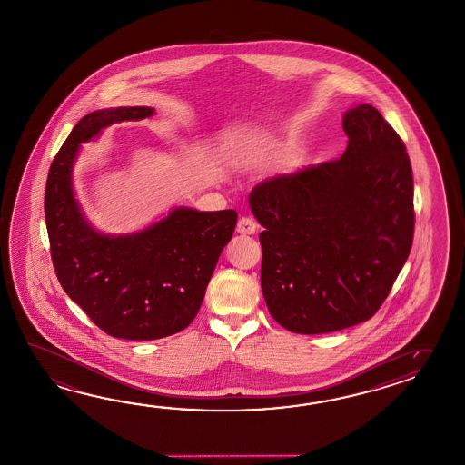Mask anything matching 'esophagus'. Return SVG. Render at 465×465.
I'll return each mask as SVG.
<instances>
[{
    "label": "esophagus",
    "mask_w": 465,
    "mask_h": 465,
    "mask_svg": "<svg viewBox=\"0 0 465 465\" xmlns=\"http://www.w3.org/2000/svg\"><path fill=\"white\" fill-rule=\"evenodd\" d=\"M258 229V223L252 219V217H241L238 223V232L242 236H248V234H254Z\"/></svg>",
    "instance_id": "obj_1"
}]
</instances>
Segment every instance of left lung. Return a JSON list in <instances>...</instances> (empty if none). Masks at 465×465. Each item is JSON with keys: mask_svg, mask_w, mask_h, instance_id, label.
<instances>
[{"mask_svg": "<svg viewBox=\"0 0 465 465\" xmlns=\"http://www.w3.org/2000/svg\"><path fill=\"white\" fill-rule=\"evenodd\" d=\"M340 159L266 179L249 194L264 231L261 290L271 316L300 335L363 323L387 300L413 242L405 143L377 108L343 117Z\"/></svg>", "mask_w": 465, "mask_h": 465, "instance_id": "obj_1", "label": "left lung"}]
</instances>
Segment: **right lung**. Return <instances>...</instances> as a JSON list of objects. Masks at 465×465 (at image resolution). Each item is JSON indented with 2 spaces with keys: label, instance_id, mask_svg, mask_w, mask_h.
I'll return each instance as SVG.
<instances>
[{
  "label": "right lung",
  "instance_id": "right-lung-1",
  "mask_svg": "<svg viewBox=\"0 0 465 465\" xmlns=\"http://www.w3.org/2000/svg\"><path fill=\"white\" fill-rule=\"evenodd\" d=\"M153 108L95 110L76 124L54 155L45 189V219L54 272L66 294L107 335L149 341L194 320L223 249L238 223L234 209L177 207L151 227L105 236L88 224L72 185L80 143Z\"/></svg>",
  "mask_w": 465,
  "mask_h": 465
}]
</instances>
